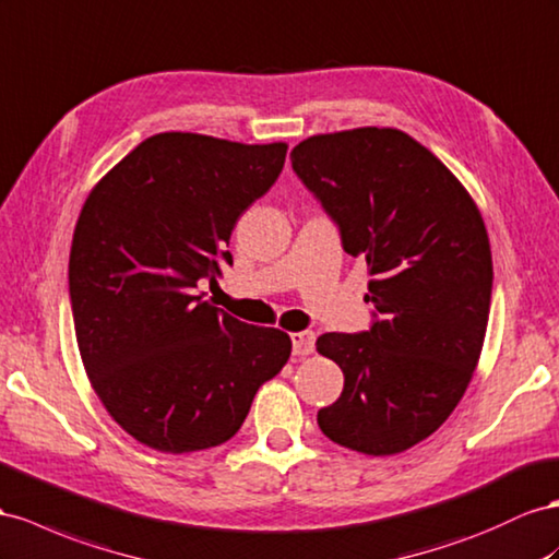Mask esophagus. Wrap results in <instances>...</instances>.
I'll use <instances>...</instances> for the list:
<instances>
[{
  "mask_svg": "<svg viewBox=\"0 0 559 559\" xmlns=\"http://www.w3.org/2000/svg\"><path fill=\"white\" fill-rule=\"evenodd\" d=\"M314 331L306 329V331H296L292 334V345L296 355H310L314 350Z\"/></svg>",
  "mask_w": 559,
  "mask_h": 559,
  "instance_id": "1",
  "label": "esophagus"
}]
</instances>
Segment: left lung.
Returning <instances> with one entry per match:
<instances>
[{
  "label": "left lung",
  "instance_id": "obj_1",
  "mask_svg": "<svg viewBox=\"0 0 559 559\" xmlns=\"http://www.w3.org/2000/svg\"><path fill=\"white\" fill-rule=\"evenodd\" d=\"M289 157L371 275L369 329L317 338L345 376L317 424L341 447L400 454L444 424L473 379L493 280L485 223L456 176L404 131L312 135Z\"/></svg>",
  "mask_w": 559,
  "mask_h": 559
}]
</instances>
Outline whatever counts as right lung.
Wrapping results in <instances>:
<instances>
[{
    "label": "right lung",
    "mask_w": 559,
    "mask_h": 559,
    "mask_svg": "<svg viewBox=\"0 0 559 559\" xmlns=\"http://www.w3.org/2000/svg\"><path fill=\"white\" fill-rule=\"evenodd\" d=\"M284 143L157 133L88 194L70 249L80 355L105 409L141 444L188 454L228 442L292 341L204 300L233 265L239 216L275 186Z\"/></svg>",
    "instance_id": "obj_1"
}]
</instances>
